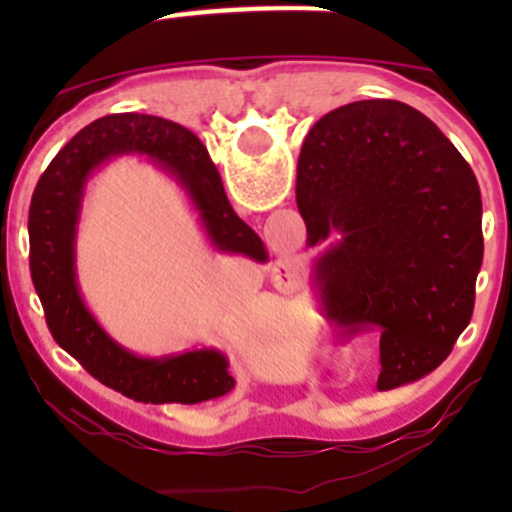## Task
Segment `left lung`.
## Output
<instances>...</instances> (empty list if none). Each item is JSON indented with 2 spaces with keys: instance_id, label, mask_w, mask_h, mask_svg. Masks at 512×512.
Returning a JSON list of instances; mask_svg holds the SVG:
<instances>
[{
  "instance_id": "1",
  "label": "left lung",
  "mask_w": 512,
  "mask_h": 512,
  "mask_svg": "<svg viewBox=\"0 0 512 512\" xmlns=\"http://www.w3.org/2000/svg\"><path fill=\"white\" fill-rule=\"evenodd\" d=\"M310 284L325 318L379 330V390L433 372L474 312L485 253L472 166L410 104L320 117L297 161Z\"/></svg>"
}]
</instances>
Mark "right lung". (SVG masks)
<instances>
[{"label":"right lung","mask_w":512,"mask_h":512,"mask_svg":"<svg viewBox=\"0 0 512 512\" xmlns=\"http://www.w3.org/2000/svg\"><path fill=\"white\" fill-rule=\"evenodd\" d=\"M122 156H138L171 176L200 217L207 241L220 253H241L264 264V241L230 207L223 179L192 130L156 115H107L94 120L56 153L30 200V274L51 336L94 379L138 402H197L235 387L220 348H187L138 356L99 325L76 279V235L92 176Z\"/></svg>","instance_id":"add662e5"}]
</instances>
